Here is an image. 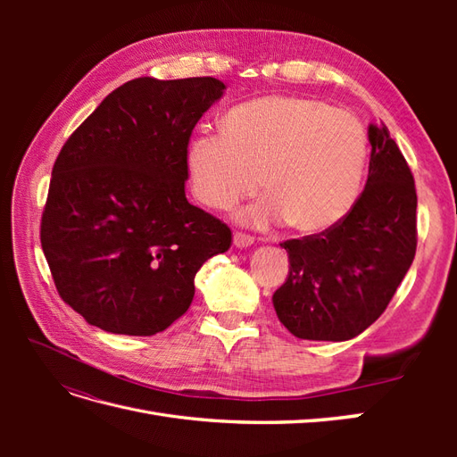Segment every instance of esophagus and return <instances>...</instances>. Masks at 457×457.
Masks as SVG:
<instances>
[{
    "label": "esophagus",
    "instance_id": "1",
    "mask_svg": "<svg viewBox=\"0 0 457 457\" xmlns=\"http://www.w3.org/2000/svg\"><path fill=\"white\" fill-rule=\"evenodd\" d=\"M232 242H234V245L238 247V250H244V247H250V245L253 244V238L250 237V234H244V232H234Z\"/></svg>",
    "mask_w": 457,
    "mask_h": 457
}]
</instances>
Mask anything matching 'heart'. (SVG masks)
Wrapping results in <instances>:
<instances>
[{
    "label": "heart",
    "mask_w": 457,
    "mask_h": 457,
    "mask_svg": "<svg viewBox=\"0 0 457 457\" xmlns=\"http://www.w3.org/2000/svg\"><path fill=\"white\" fill-rule=\"evenodd\" d=\"M366 163L361 120L299 95L234 106L220 120V131L195 133L185 150L188 187L200 204L228 210L261 183L267 196L238 219L255 228L287 220L301 234H322L351 213Z\"/></svg>",
    "instance_id": "obj_1"
}]
</instances>
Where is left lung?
<instances>
[{
  "label": "left lung",
  "mask_w": 457,
  "mask_h": 457,
  "mask_svg": "<svg viewBox=\"0 0 457 457\" xmlns=\"http://www.w3.org/2000/svg\"><path fill=\"white\" fill-rule=\"evenodd\" d=\"M368 139V181L351 213L322 234L280 244L289 274L272 305L299 339L347 341L362 334L389 305L416 257L411 171L383 123H370Z\"/></svg>",
  "instance_id": "8db88e82"
}]
</instances>
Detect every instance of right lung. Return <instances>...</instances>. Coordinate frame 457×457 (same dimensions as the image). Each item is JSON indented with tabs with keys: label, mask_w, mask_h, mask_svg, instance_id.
<instances>
[{
	"label": "right lung",
	"mask_w": 457,
	"mask_h": 457,
	"mask_svg": "<svg viewBox=\"0 0 457 457\" xmlns=\"http://www.w3.org/2000/svg\"><path fill=\"white\" fill-rule=\"evenodd\" d=\"M215 78H137L71 135L53 165L41 247L59 295L110 334L154 336L183 316L230 228L185 195V150L225 93Z\"/></svg>",
	"instance_id": "1"
}]
</instances>
